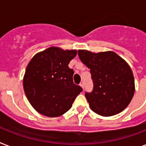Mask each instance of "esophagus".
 Wrapping results in <instances>:
<instances>
[{"mask_svg":"<svg viewBox=\"0 0 146 146\" xmlns=\"http://www.w3.org/2000/svg\"><path fill=\"white\" fill-rule=\"evenodd\" d=\"M80 86L81 87H82V89H83V88H84V83H83V82H81V83H80Z\"/></svg>","mask_w":146,"mask_h":146,"instance_id":"esophagus-1","label":"esophagus"}]
</instances>
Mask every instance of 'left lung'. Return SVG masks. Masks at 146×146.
<instances>
[{
	"label": "left lung",
	"mask_w": 146,
	"mask_h": 146,
	"mask_svg": "<svg viewBox=\"0 0 146 146\" xmlns=\"http://www.w3.org/2000/svg\"><path fill=\"white\" fill-rule=\"evenodd\" d=\"M81 61L90 69L93 89L85 96L90 108L104 117L123 111L135 92L134 76L124 60L113 51L78 50Z\"/></svg>",
	"instance_id": "8db88e82"
}]
</instances>
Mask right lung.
<instances>
[{
    "label": "right lung",
    "mask_w": 146,
    "mask_h": 146,
    "mask_svg": "<svg viewBox=\"0 0 146 146\" xmlns=\"http://www.w3.org/2000/svg\"><path fill=\"white\" fill-rule=\"evenodd\" d=\"M76 55V50L50 47L29 61L23 77L24 92L38 113L50 117L64 114L82 91L73 83L74 71L68 66Z\"/></svg>",
    "instance_id": "obj_1"
}]
</instances>
